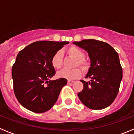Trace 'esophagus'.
<instances>
[{
	"mask_svg": "<svg viewBox=\"0 0 134 134\" xmlns=\"http://www.w3.org/2000/svg\"><path fill=\"white\" fill-rule=\"evenodd\" d=\"M74 82V80H68V85H72L73 83Z\"/></svg>",
	"mask_w": 134,
	"mask_h": 134,
	"instance_id": "esophagus-1",
	"label": "esophagus"
}]
</instances>
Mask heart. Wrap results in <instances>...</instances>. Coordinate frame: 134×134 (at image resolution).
Here are the masks:
<instances>
[{
    "label": "heart",
    "mask_w": 134,
    "mask_h": 134,
    "mask_svg": "<svg viewBox=\"0 0 134 134\" xmlns=\"http://www.w3.org/2000/svg\"><path fill=\"white\" fill-rule=\"evenodd\" d=\"M67 54L70 57L75 59L73 66H79L84 72H88L91 68V63L88 60L84 58L85 54L83 51L76 46H70L67 49ZM51 63L53 67L56 69H60L63 66V54L61 51H58L52 58ZM82 74L81 70L79 68L72 69H64L58 72V76L60 78L72 80L80 77Z\"/></svg>",
    "instance_id": "b5f03b06"
}]
</instances>
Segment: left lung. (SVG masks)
I'll return each mask as SVG.
<instances>
[{
	"label": "left lung",
	"instance_id": "8db88e82",
	"mask_svg": "<svg viewBox=\"0 0 134 134\" xmlns=\"http://www.w3.org/2000/svg\"><path fill=\"white\" fill-rule=\"evenodd\" d=\"M74 43L88 52L91 68L86 78L80 80L83 89L78 93L82 103L91 109L100 110L109 106L119 93L123 70L118 53L109 44L95 40L74 41Z\"/></svg>",
	"mask_w": 134,
	"mask_h": 134
}]
</instances>
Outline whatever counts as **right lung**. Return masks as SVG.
I'll use <instances>...</instances> for the list:
<instances>
[{"mask_svg": "<svg viewBox=\"0 0 134 134\" xmlns=\"http://www.w3.org/2000/svg\"><path fill=\"white\" fill-rule=\"evenodd\" d=\"M68 41H38L21 50L12 67L15 97L23 107L37 113L53 107L67 84L64 78L49 80L55 74L52 58Z\"/></svg>", "mask_w": 134, "mask_h": 134, "instance_id": "1", "label": "right lung"}]
</instances>
